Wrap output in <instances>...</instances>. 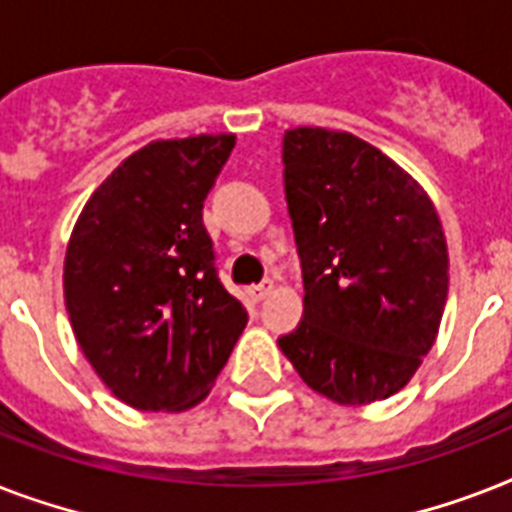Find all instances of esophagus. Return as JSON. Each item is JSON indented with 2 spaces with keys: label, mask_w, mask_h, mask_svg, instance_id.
<instances>
[{
  "label": "esophagus",
  "mask_w": 512,
  "mask_h": 512,
  "mask_svg": "<svg viewBox=\"0 0 512 512\" xmlns=\"http://www.w3.org/2000/svg\"><path fill=\"white\" fill-rule=\"evenodd\" d=\"M271 289H273V281L265 279L260 281V284H255V287H249V297H252L255 303H260V300H265V297L271 295Z\"/></svg>",
  "instance_id": "obj_1"
}]
</instances>
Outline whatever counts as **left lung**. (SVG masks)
Wrapping results in <instances>:
<instances>
[{
  "label": "left lung",
  "mask_w": 512,
  "mask_h": 512,
  "mask_svg": "<svg viewBox=\"0 0 512 512\" xmlns=\"http://www.w3.org/2000/svg\"><path fill=\"white\" fill-rule=\"evenodd\" d=\"M281 159L305 297L279 348L321 396L382 401L412 380L441 327V220L417 180L350 132L287 130Z\"/></svg>",
  "instance_id": "1"
}]
</instances>
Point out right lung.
Masks as SVG:
<instances>
[{
  "instance_id": "obj_1",
  "label": "right lung",
  "mask_w": 512,
  "mask_h": 512,
  "mask_svg": "<svg viewBox=\"0 0 512 512\" xmlns=\"http://www.w3.org/2000/svg\"><path fill=\"white\" fill-rule=\"evenodd\" d=\"M233 146V135L148 143L100 183L68 241L76 342L106 388L143 412L199 404L247 327L201 220Z\"/></svg>"
}]
</instances>
